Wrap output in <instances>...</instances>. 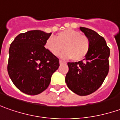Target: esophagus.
<instances>
[{"instance_id": "1", "label": "esophagus", "mask_w": 120, "mask_h": 120, "mask_svg": "<svg viewBox=\"0 0 120 120\" xmlns=\"http://www.w3.org/2000/svg\"><path fill=\"white\" fill-rule=\"evenodd\" d=\"M59 63H60V65H62V64H65L66 62H64V61H62V60H60V61H59Z\"/></svg>"}]
</instances>
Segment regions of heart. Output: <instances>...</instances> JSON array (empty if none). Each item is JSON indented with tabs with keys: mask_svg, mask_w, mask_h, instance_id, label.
Returning <instances> with one entry per match:
<instances>
[{
	"mask_svg": "<svg viewBox=\"0 0 120 120\" xmlns=\"http://www.w3.org/2000/svg\"><path fill=\"white\" fill-rule=\"evenodd\" d=\"M89 38L82 35L79 31L66 29L60 32L56 38L50 37L46 40L44 47L54 56H58L64 48L66 50L60 56L63 58H72L74 61H80L87 56L90 50Z\"/></svg>",
	"mask_w": 120,
	"mask_h": 120,
	"instance_id": "obj_1",
	"label": "heart"
}]
</instances>
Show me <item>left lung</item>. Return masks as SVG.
I'll return each instance as SVG.
<instances>
[{"label": "left lung", "instance_id": "8db88e82", "mask_svg": "<svg viewBox=\"0 0 120 120\" xmlns=\"http://www.w3.org/2000/svg\"><path fill=\"white\" fill-rule=\"evenodd\" d=\"M80 29L90 40V50L83 61L68 62L65 82L73 92L87 96L100 87L108 74L109 48L96 32L84 27Z\"/></svg>", "mask_w": 120, "mask_h": 120}]
</instances>
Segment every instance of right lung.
<instances>
[{
    "label": "right lung",
    "instance_id": "obj_1",
    "mask_svg": "<svg viewBox=\"0 0 120 120\" xmlns=\"http://www.w3.org/2000/svg\"><path fill=\"white\" fill-rule=\"evenodd\" d=\"M52 33L38 30L17 36L9 48L8 73L22 92L37 95L50 83L53 73L59 67V59L44 47Z\"/></svg>",
    "mask_w": 120,
    "mask_h": 120
}]
</instances>
